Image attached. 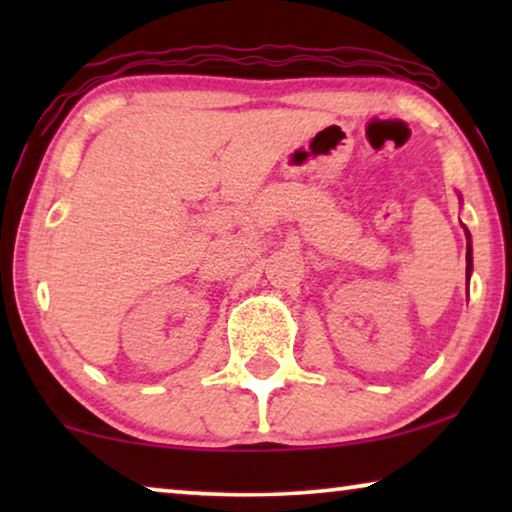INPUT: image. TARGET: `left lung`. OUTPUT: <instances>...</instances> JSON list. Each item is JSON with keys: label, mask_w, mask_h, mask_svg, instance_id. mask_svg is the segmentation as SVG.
<instances>
[{"label": "left lung", "mask_w": 512, "mask_h": 512, "mask_svg": "<svg viewBox=\"0 0 512 512\" xmlns=\"http://www.w3.org/2000/svg\"><path fill=\"white\" fill-rule=\"evenodd\" d=\"M466 237L471 240V235H468L466 230ZM471 270H473V256H471V242L466 244V277H471Z\"/></svg>", "instance_id": "left-lung-1"}]
</instances>
